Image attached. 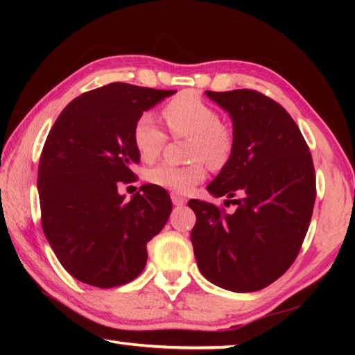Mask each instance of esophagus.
I'll return each mask as SVG.
<instances>
[{
    "mask_svg": "<svg viewBox=\"0 0 355 355\" xmlns=\"http://www.w3.org/2000/svg\"><path fill=\"white\" fill-rule=\"evenodd\" d=\"M172 197V203L175 207H183L184 203H186V199L183 196H180V194H175V192H173V194L171 196Z\"/></svg>",
    "mask_w": 355,
    "mask_h": 355,
    "instance_id": "1",
    "label": "esophagus"
}]
</instances>
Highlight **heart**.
<instances>
[{
	"label": "heart",
	"mask_w": 355,
	"mask_h": 355,
	"mask_svg": "<svg viewBox=\"0 0 355 355\" xmlns=\"http://www.w3.org/2000/svg\"><path fill=\"white\" fill-rule=\"evenodd\" d=\"M167 127L175 136H188L189 156L196 163L173 166L161 163L147 172L155 186L186 194L207 177L203 161L211 169L224 167L235 147L233 131L220 122V114L199 95L183 92L163 107ZM167 141V135L150 112H144L133 128V144L142 161H153Z\"/></svg>",
	"instance_id": "b5f03b06"
}]
</instances>
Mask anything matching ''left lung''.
Wrapping results in <instances>:
<instances>
[{"instance_id": "left-lung-1", "label": "left lung", "mask_w": 355, "mask_h": 355, "mask_svg": "<svg viewBox=\"0 0 355 355\" xmlns=\"http://www.w3.org/2000/svg\"><path fill=\"white\" fill-rule=\"evenodd\" d=\"M228 112L235 147L207 186L235 213L192 199L191 232L203 277L224 290L258 291L284 275L307 235L316 199L310 150L284 106L252 89L207 91Z\"/></svg>"}]
</instances>
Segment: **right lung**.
<instances>
[{"mask_svg":"<svg viewBox=\"0 0 355 355\" xmlns=\"http://www.w3.org/2000/svg\"><path fill=\"white\" fill-rule=\"evenodd\" d=\"M177 91L111 83L84 92L59 114L40 155L42 228L71 277L97 288L135 280L147 243L172 211L164 188L142 184L125 200L119 182L139 164L133 128L144 111Z\"/></svg>","mask_w":355,"mask_h":355,"instance_id":"1","label":"right lung"}]
</instances>
